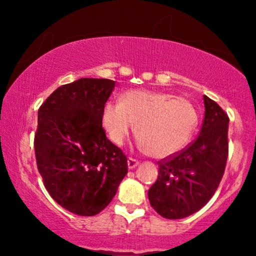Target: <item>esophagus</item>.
Returning <instances> with one entry per match:
<instances>
[{
  "mask_svg": "<svg viewBox=\"0 0 256 256\" xmlns=\"http://www.w3.org/2000/svg\"><path fill=\"white\" fill-rule=\"evenodd\" d=\"M140 164V162L138 160L132 158V157H129L128 158V168L129 169H134V168H136Z\"/></svg>",
  "mask_w": 256,
  "mask_h": 256,
  "instance_id": "obj_1",
  "label": "esophagus"
}]
</instances>
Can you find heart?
Masks as SVG:
<instances>
[{
  "mask_svg": "<svg viewBox=\"0 0 256 256\" xmlns=\"http://www.w3.org/2000/svg\"><path fill=\"white\" fill-rule=\"evenodd\" d=\"M102 126L110 141L122 146L132 132L138 144L156 158L180 152L192 138L198 124L194 104L184 96L148 90H132L122 94L120 104L107 102Z\"/></svg>",
  "mask_w": 256,
  "mask_h": 256,
  "instance_id": "b5f03b06",
  "label": "heart"
}]
</instances>
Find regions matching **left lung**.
Instances as JSON below:
<instances>
[{"label": "left lung", "mask_w": 256, "mask_h": 256, "mask_svg": "<svg viewBox=\"0 0 256 256\" xmlns=\"http://www.w3.org/2000/svg\"><path fill=\"white\" fill-rule=\"evenodd\" d=\"M205 118L198 138L186 148L158 162V178L149 188L152 208L166 219L197 212L218 188L228 156L230 118L204 96Z\"/></svg>", "instance_id": "8db88e82"}]
</instances>
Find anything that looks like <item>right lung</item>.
<instances>
[{
	"label": "right lung",
	"mask_w": 256,
	"mask_h": 256,
	"mask_svg": "<svg viewBox=\"0 0 256 256\" xmlns=\"http://www.w3.org/2000/svg\"><path fill=\"white\" fill-rule=\"evenodd\" d=\"M114 87L110 79L82 78L58 87L38 110V171L51 197L76 214L100 213L128 172L127 156L101 120Z\"/></svg>",
	"instance_id": "obj_1"
}]
</instances>
